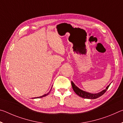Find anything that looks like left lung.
<instances>
[{"instance_id":"1","label":"left lung","mask_w":123,"mask_h":123,"mask_svg":"<svg viewBox=\"0 0 123 123\" xmlns=\"http://www.w3.org/2000/svg\"><path fill=\"white\" fill-rule=\"evenodd\" d=\"M110 84L105 89H104L103 91L100 92L98 93H96V94H93V93H89L88 92H86L84 91L81 90V89H79L78 87H76L73 82L72 81V86L73 87V89L75 93H76L77 95H78L80 97L83 98L85 99H97L98 98L100 97L101 95H103L104 93H105L107 89L109 88Z\"/></svg>"}]
</instances>
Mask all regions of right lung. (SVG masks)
<instances>
[{
	"mask_svg": "<svg viewBox=\"0 0 123 123\" xmlns=\"http://www.w3.org/2000/svg\"><path fill=\"white\" fill-rule=\"evenodd\" d=\"M48 94H49V93H47V94H44V95H42V96H41V97H36V98H42V97H44L47 96V95Z\"/></svg>",
	"mask_w": 123,
	"mask_h": 123,
	"instance_id": "right-lung-1",
	"label": "right lung"
}]
</instances>
